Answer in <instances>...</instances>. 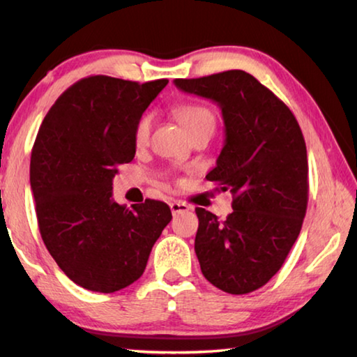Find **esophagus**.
Here are the masks:
<instances>
[{"label":"esophagus","instance_id":"obj_1","mask_svg":"<svg viewBox=\"0 0 357 357\" xmlns=\"http://www.w3.org/2000/svg\"><path fill=\"white\" fill-rule=\"evenodd\" d=\"M170 209H172V213H173V215H176V214H179V213H185V211H189L190 209V206L189 204H187L185 202H172L170 203Z\"/></svg>","mask_w":357,"mask_h":357}]
</instances>
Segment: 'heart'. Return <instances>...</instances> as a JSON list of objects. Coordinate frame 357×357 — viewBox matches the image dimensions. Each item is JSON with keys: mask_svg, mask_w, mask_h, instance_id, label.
Listing matches in <instances>:
<instances>
[{"mask_svg": "<svg viewBox=\"0 0 357 357\" xmlns=\"http://www.w3.org/2000/svg\"><path fill=\"white\" fill-rule=\"evenodd\" d=\"M173 113L189 135H193L195 132L202 129L214 128L215 126L214 113L202 104H181L173 108ZM151 129H153V114L144 113L137 121L134 129V142L137 146H144L149 142Z\"/></svg>", "mask_w": 357, "mask_h": 357, "instance_id": "1", "label": "heart"}]
</instances>
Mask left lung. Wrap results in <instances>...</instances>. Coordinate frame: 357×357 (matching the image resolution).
I'll return each instance as SVG.
<instances>
[{
	"label": "left lung",
	"mask_w": 357,
	"mask_h": 357,
	"mask_svg": "<svg viewBox=\"0 0 357 357\" xmlns=\"http://www.w3.org/2000/svg\"><path fill=\"white\" fill-rule=\"evenodd\" d=\"M185 93L217 102L225 144L214 170L215 189L233 195V213L219 220L197 208L195 253L206 280L229 294L266 285L299 236L309 202V162L293 112L244 70L176 78Z\"/></svg>",
	"instance_id": "8db88e82"
}]
</instances>
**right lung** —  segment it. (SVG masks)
Returning <instances> with one entry per match:
<instances>
[{
  "mask_svg": "<svg viewBox=\"0 0 357 357\" xmlns=\"http://www.w3.org/2000/svg\"><path fill=\"white\" fill-rule=\"evenodd\" d=\"M167 83L82 78L36 137L29 181L42 241L63 273L91 291L114 293L140 279L172 220L164 202L126 208L112 200L118 167L134 160L137 121Z\"/></svg>",
  "mask_w": 357,
  "mask_h": 357,
  "instance_id": "1",
  "label": "right lung"
}]
</instances>
